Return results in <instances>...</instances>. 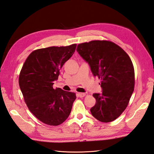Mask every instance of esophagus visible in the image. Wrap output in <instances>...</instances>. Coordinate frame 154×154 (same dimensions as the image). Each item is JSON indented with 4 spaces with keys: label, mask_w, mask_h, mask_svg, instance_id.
Wrapping results in <instances>:
<instances>
[{
    "label": "esophagus",
    "mask_w": 154,
    "mask_h": 154,
    "mask_svg": "<svg viewBox=\"0 0 154 154\" xmlns=\"http://www.w3.org/2000/svg\"><path fill=\"white\" fill-rule=\"evenodd\" d=\"M77 95H78V96L79 97H84V96L86 95V94H85V93L79 92V93L77 94Z\"/></svg>",
    "instance_id": "1"
}]
</instances>
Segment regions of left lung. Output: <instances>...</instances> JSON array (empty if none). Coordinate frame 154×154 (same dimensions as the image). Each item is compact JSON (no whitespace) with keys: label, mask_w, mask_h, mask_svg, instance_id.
Instances as JSON below:
<instances>
[{"label":"left lung","mask_w":154,"mask_h":154,"mask_svg":"<svg viewBox=\"0 0 154 154\" xmlns=\"http://www.w3.org/2000/svg\"><path fill=\"white\" fill-rule=\"evenodd\" d=\"M77 51L89 64L93 75L101 79V94L95 93L92 116L102 122L119 117L134 90L135 72L128 54L115 43L94 40L77 45Z\"/></svg>","instance_id":"8db88e82"}]
</instances>
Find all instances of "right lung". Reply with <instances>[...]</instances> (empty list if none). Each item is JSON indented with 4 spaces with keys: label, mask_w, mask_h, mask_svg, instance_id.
I'll use <instances>...</instances> for the list:
<instances>
[{
    "label": "right lung",
    "mask_w": 154,
    "mask_h": 154,
    "mask_svg": "<svg viewBox=\"0 0 154 154\" xmlns=\"http://www.w3.org/2000/svg\"><path fill=\"white\" fill-rule=\"evenodd\" d=\"M76 44L34 51L19 75V85L30 111L43 123L58 125L68 118L75 94L53 87L60 69L73 54Z\"/></svg>",
    "instance_id": "right-lung-1"
}]
</instances>
